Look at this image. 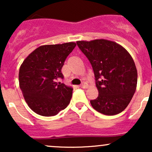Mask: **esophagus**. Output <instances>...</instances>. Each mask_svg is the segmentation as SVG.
Listing matches in <instances>:
<instances>
[{
  "label": "esophagus",
  "mask_w": 152,
  "mask_h": 152,
  "mask_svg": "<svg viewBox=\"0 0 152 152\" xmlns=\"http://www.w3.org/2000/svg\"><path fill=\"white\" fill-rule=\"evenodd\" d=\"M87 86H87V84L85 83V82H83V83L80 85V87H81V88H87Z\"/></svg>",
  "instance_id": "esophagus-1"
}]
</instances>
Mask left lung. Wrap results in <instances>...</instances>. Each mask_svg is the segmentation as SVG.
Wrapping results in <instances>:
<instances>
[{"mask_svg":"<svg viewBox=\"0 0 152 152\" xmlns=\"http://www.w3.org/2000/svg\"><path fill=\"white\" fill-rule=\"evenodd\" d=\"M76 43L94 70L99 96L90 101L92 107L109 116L121 113L137 88V70L132 57L124 47L108 40Z\"/></svg>","mask_w":152,"mask_h":152,"instance_id":"1","label":"left lung"}]
</instances>
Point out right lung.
<instances>
[{
    "instance_id": "1",
    "label": "right lung",
    "mask_w": 152,
    "mask_h": 152,
    "mask_svg": "<svg viewBox=\"0 0 152 152\" xmlns=\"http://www.w3.org/2000/svg\"><path fill=\"white\" fill-rule=\"evenodd\" d=\"M76 44L69 42L39 46L29 54L19 69V86L31 110L43 116H55L67 107L73 88L57 82L61 69Z\"/></svg>"
}]
</instances>
